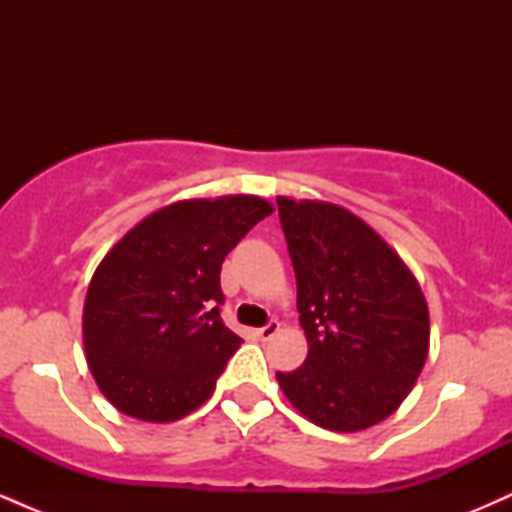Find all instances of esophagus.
Wrapping results in <instances>:
<instances>
[{
	"mask_svg": "<svg viewBox=\"0 0 512 512\" xmlns=\"http://www.w3.org/2000/svg\"><path fill=\"white\" fill-rule=\"evenodd\" d=\"M274 334H279V322H276V320H269L267 325L257 330V337H260L262 342H267V339H272Z\"/></svg>",
	"mask_w": 512,
	"mask_h": 512,
	"instance_id": "esophagus-1",
	"label": "esophagus"
}]
</instances>
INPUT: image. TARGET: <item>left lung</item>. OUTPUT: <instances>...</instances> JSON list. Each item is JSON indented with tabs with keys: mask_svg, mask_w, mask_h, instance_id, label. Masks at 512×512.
<instances>
[{
	"mask_svg": "<svg viewBox=\"0 0 512 512\" xmlns=\"http://www.w3.org/2000/svg\"><path fill=\"white\" fill-rule=\"evenodd\" d=\"M308 339L301 368L276 373L305 419L354 433L387 419L428 356V305L407 264L366 221L330 202L276 197Z\"/></svg>",
	"mask_w": 512,
	"mask_h": 512,
	"instance_id": "obj_1",
	"label": "left lung"
}]
</instances>
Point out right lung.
<instances>
[{
    "label": "right lung",
    "instance_id": "add662e5",
    "mask_svg": "<svg viewBox=\"0 0 512 512\" xmlns=\"http://www.w3.org/2000/svg\"><path fill=\"white\" fill-rule=\"evenodd\" d=\"M274 211L267 199H185L127 231L84 303L93 380L132 419L178 421L202 407L243 339L221 320V262Z\"/></svg>",
    "mask_w": 512,
    "mask_h": 512
}]
</instances>
